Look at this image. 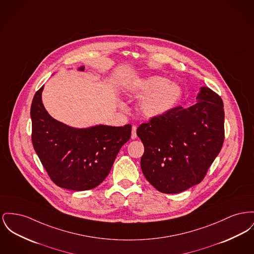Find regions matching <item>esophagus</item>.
<instances>
[{
  "label": "esophagus",
  "instance_id": "34e87169",
  "mask_svg": "<svg viewBox=\"0 0 254 254\" xmlns=\"http://www.w3.org/2000/svg\"><path fill=\"white\" fill-rule=\"evenodd\" d=\"M136 129L137 127L133 126L132 128H131V139H136L137 138V134H136Z\"/></svg>",
  "mask_w": 254,
  "mask_h": 254
}]
</instances>
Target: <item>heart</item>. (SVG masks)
<instances>
[{
    "label": "heart",
    "mask_w": 254,
    "mask_h": 254,
    "mask_svg": "<svg viewBox=\"0 0 254 254\" xmlns=\"http://www.w3.org/2000/svg\"><path fill=\"white\" fill-rule=\"evenodd\" d=\"M139 97V108L147 118H158L171 112L179 103L182 89L177 82L162 75H150L139 79L132 87Z\"/></svg>",
    "instance_id": "obj_1"
}]
</instances>
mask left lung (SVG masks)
Segmentation results:
<instances>
[{"instance_id":"left-lung-1","label":"left lung","mask_w":254,"mask_h":254,"mask_svg":"<svg viewBox=\"0 0 254 254\" xmlns=\"http://www.w3.org/2000/svg\"><path fill=\"white\" fill-rule=\"evenodd\" d=\"M195 100V105L175 107L137 128L145 148L142 172L165 194H178L201 182L224 144L222 98L201 87Z\"/></svg>"}]
</instances>
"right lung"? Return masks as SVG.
I'll list each match as a JSON object with an SVG mask.
<instances>
[{"label":"right lung","instance_id":"1","mask_svg":"<svg viewBox=\"0 0 254 254\" xmlns=\"http://www.w3.org/2000/svg\"><path fill=\"white\" fill-rule=\"evenodd\" d=\"M83 71L84 67L78 68ZM32 100L31 141L49 177L61 188L84 191L108 176L121 148L131 134V125H99L75 128L54 119L42 104V91Z\"/></svg>","mask_w":254,"mask_h":254}]
</instances>
